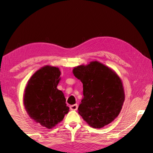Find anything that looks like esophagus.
<instances>
[{"label": "esophagus", "instance_id": "1", "mask_svg": "<svg viewBox=\"0 0 153 153\" xmlns=\"http://www.w3.org/2000/svg\"><path fill=\"white\" fill-rule=\"evenodd\" d=\"M77 107H78V106H77V104H75L73 105H71L69 108H70V109L72 111H76L77 109Z\"/></svg>", "mask_w": 153, "mask_h": 153}]
</instances>
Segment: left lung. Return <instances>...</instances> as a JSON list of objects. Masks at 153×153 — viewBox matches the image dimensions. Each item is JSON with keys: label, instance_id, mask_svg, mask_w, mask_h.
<instances>
[{"label": "left lung", "instance_id": "8db88e82", "mask_svg": "<svg viewBox=\"0 0 153 153\" xmlns=\"http://www.w3.org/2000/svg\"><path fill=\"white\" fill-rule=\"evenodd\" d=\"M74 76L83 84L84 98L78 107L83 120L94 128H102L120 114L125 100L120 76L100 62L75 67Z\"/></svg>", "mask_w": 153, "mask_h": 153}]
</instances>
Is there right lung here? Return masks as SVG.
Returning a JSON list of instances; mask_svg holds the SVG:
<instances>
[{"mask_svg": "<svg viewBox=\"0 0 153 153\" xmlns=\"http://www.w3.org/2000/svg\"><path fill=\"white\" fill-rule=\"evenodd\" d=\"M60 75L59 67L44 66L32 75L25 89L24 105L28 115L48 129L60 123L69 111L64 94L57 89Z\"/></svg>", "mask_w": 153, "mask_h": 153, "instance_id": "right-lung-1", "label": "right lung"}]
</instances>
